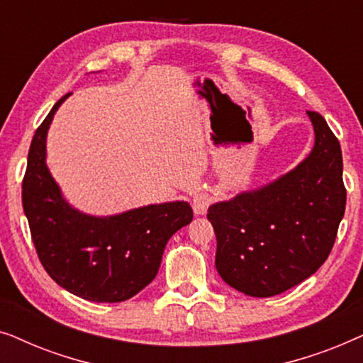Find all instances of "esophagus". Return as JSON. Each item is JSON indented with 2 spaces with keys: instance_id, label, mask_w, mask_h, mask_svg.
Listing matches in <instances>:
<instances>
[{
  "instance_id": "1",
  "label": "esophagus",
  "mask_w": 363,
  "mask_h": 363,
  "mask_svg": "<svg viewBox=\"0 0 363 363\" xmlns=\"http://www.w3.org/2000/svg\"><path fill=\"white\" fill-rule=\"evenodd\" d=\"M210 196H208V193L205 191H196L195 195L191 198V206H193V211H195V215H205L208 206H210Z\"/></svg>"
}]
</instances>
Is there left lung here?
<instances>
[{"instance_id": "1", "label": "left lung", "mask_w": 363, "mask_h": 363, "mask_svg": "<svg viewBox=\"0 0 363 363\" xmlns=\"http://www.w3.org/2000/svg\"><path fill=\"white\" fill-rule=\"evenodd\" d=\"M314 148L294 170L208 208L223 281L252 297H271L314 274L329 257L345 213L342 150L317 112Z\"/></svg>"}]
</instances>
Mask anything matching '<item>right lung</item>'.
Masks as SVG:
<instances>
[{
    "label": "right lung",
    "mask_w": 363,
    "mask_h": 363,
    "mask_svg": "<svg viewBox=\"0 0 363 363\" xmlns=\"http://www.w3.org/2000/svg\"><path fill=\"white\" fill-rule=\"evenodd\" d=\"M54 104L34 133L23 180V208L44 269L59 286L92 302L130 299L155 279L167 242L193 220L186 201L128 210L113 216L81 213L64 200L46 165Z\"/></svg>",
    "instance_id": "add662e5"
}]
</instances>
